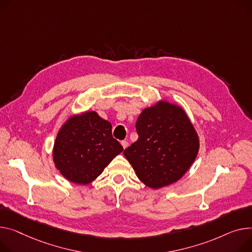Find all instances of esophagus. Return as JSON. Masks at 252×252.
I'll list each match as a JSON object with an SVG mask.
<instances>
[{
    "instance_id": "34e87169",
    "label": "esophagus",
    "mask_w": 252,
    "mask_h": 252,
    "mask_svg": "<svg viewBox=\"0 0 252 252\" xmlns=\"http://www.w3.org/2000/svg\"><path fill=\"white\" fill-rule=\"evenodd\" d=\"M122 146L124 147V149H126V148H127V146H128L127 141H123V142H122Z\"/></svg>"
}]
</instances>
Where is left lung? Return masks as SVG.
I'll return each mask as SVG.
<instances>
[{"mask_svg": "<svg viewBox=\"0 0 252 252\" xmlns=\"http://www.w3.org/2000/svg\"><path fill=\"white\" fill-rule=\"evenodd\" d=\"M139 138L124 155L146 187L158 189L178 181L194 162L199 138L181 106L159 100L143 109Z\"/></svg>", "mask_w": 252, "mask_h": 252, "instance_id": "8db88e82", "label": "left lung"}]
</instances>
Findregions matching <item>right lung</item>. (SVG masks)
Returning <instances> with one entry per match:
<instances>
[{
    "label": "right lung",
    "mask_w": 252,
    "mask_h": 252,
    "mask_svg": "<svg viewBox=\"0 0 252 252\" xmlns=\"http://www.w3.org/2000/svg\"><path fill=\"white\" fill-rule=\"evenodd\" d=\"M112 126L96 111L71 115L60 127L54 144L56 168L69 181L86 186L94 181L124 148L112 138Z\"/></svg>",
    "instance_id": "1"
}]
</instances>
